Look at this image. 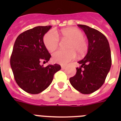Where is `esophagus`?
Here are the masks:
<instances>
[{"label": "esophagus", "instance_id": "34e87169", "mask_svg": "<svg viewBox=\"0 0 121 121\" xmlns=\"http://www.w3.org/2000/svg\"><path fill=\"white\" fill-rule=\"evenodd\" d=\"M61 68L62 69H65L66 68H67V65H61Z\"/></svg>", "mask_w": 121, "mask_h": 121}]
</instances>
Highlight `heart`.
<instances>
[{"instance_id": "heart-1", "label": "heart", "mask_w": 121, "mask_h": 121, "mask_svg": "<svg viewBox=\"0 0 121 121\" xmlns=\"http://www.w3.org/2000/svg\"><path fill=\"white\" fill-rule=\"evenodd\" d=\"M62 39L69 40L67 44V50H58L53 54V60L57 64L65 65L79 56H83L88 50V42L84 34L79 29L71 27L62 29L60 31ZM45 47L50 52H53L59 44L58 35L54 31L47 33L43 37Z\"/></svg>"}]
</instances>
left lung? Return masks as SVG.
<instances>
[{"mask_svg": "<svg viewBox=\"0 0 121 121\" xmlns=\"http://www.w3.org/2000/svg\"><path fill=\"white\" fill-rule=\"evenodd\" d=\"M85 32L88 41V52L76 73L70 78L74 88L82 94L98 90L105 82L112 65L111 51L106 37L96 29L85 25H78Z\"/></svg>", "mask_w": 121, "mask_h": 121, "instance_id": "left-lung-1", "label": "left lung"}]
</instances>
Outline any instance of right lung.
I'll return each instance as SVG.
<instances>
[{
	"mask_svg": "<svg viewBox=\"0 0 121 121\" xmlns=\"http://www.w3.org/2000/svg\"><path fill=\"white\" fill-rule=\"evenodd\" d=\"M51 26H38L21 33L17 37L11 56L10 65L14 79L23 90L39 94L48 87L54 74L60 70L59 64L46 67L51 57L45 47L43 37Z\"/></svg>",
	"mask_w": 121,
	"mask_h": 121,
	"instance_id": "add662e5",
	"label": "right lung"
}]
</instances>
